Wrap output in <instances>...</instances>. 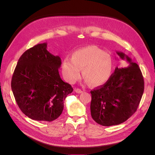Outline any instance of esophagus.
Wrapping results in <instances>:
<instances>
[{"mask_svg":"<svg viewBox=\"0 0 155 155\" xmlns=\"http://www.w3.org/2000/svg\"><path fill=\"white\" fill-rule=\"evenodd\" d=\"M75 91H76L77 93H81V92H83V91L81 90V88H79L75 89Z\"/></svg>","mask_w":155,"mask_h":155,"instance_id":"obj_1","label":"esophagus"}]
</instances>
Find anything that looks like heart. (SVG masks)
Segmentation results:
<instances>
[{"instance_id":"1","label":"heart","mask_w":155,"mask_h":155,"mask_svg":"<svg viewBox=\"0 0 155 155\" xmlns=\"http://www.w3.org/2000/svg\"><path fill=\"white\" fill-rule=\"evenodd\" d=\"M62 73L64 79L74 83L81 76L92 85L105 83L110 77L113 68V59L109 53L96 46H88L74 51L72 58L63 61Z\"/></svg>"}]
</instances>
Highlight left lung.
Segmentation results:
<instances>
[{"label":"left lung","instance_id":"obj_1","mask_svg":"<svg viewBox=\"0 0 155 155\" xmlns=\"http://www.w3.org/2000/svg\"><path fill=\"white\" fill-rule=\"evenodd\" d=\"M127 67L118 68L107 81L91 91L92 119L103 126L118 125L128 120L137 111L144 91V80L138 65L128 56L117 52Z\"/></svg>","mask_w":155,"mask_h":155}]
</instances>
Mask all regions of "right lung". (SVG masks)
<instances>
[{"instance_id":"add662e5","label":"right lung","mask_w":155,"mask_h":155,"mask_svg":"<svg viewBox=\"0 0 155 155\" xmlns=\"http://www.w3.org/2000/svg\"><path fill=\"white\" fill-rule=\"evenodd\" d=\"M37 44L22 54L14 70L11 87L17 104L28 118L51 121L61 114L64 101L73 88L59 74V56Z\"/></svg>"}]
</instances>
